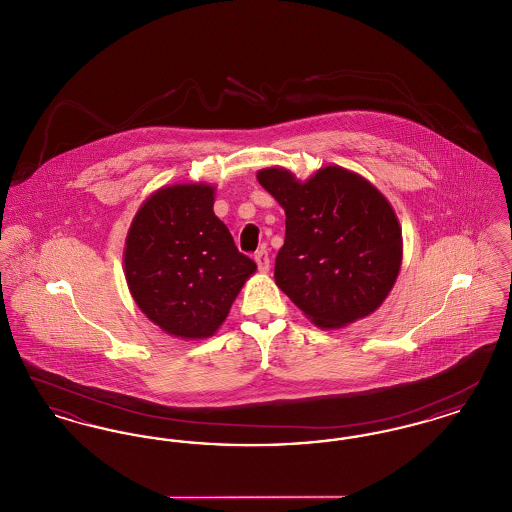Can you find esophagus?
Segmentation results:
<instances>
[{
    "mask_svg": "<svg viewBox=\"0 0 512 512\" xmlns=\"http://www.w3.org/2000/svg\"><path fill=\"white\" fill-rule=\"evenodd\" d=\"M253 259H255V263H257V267H259L261 272H267L268 267H270L267 249H259V251L253 255Z\"/></svg>",
    "mask_w": 512,
    "mask_h": 512,
    "instance_id": "esophagus-1",
    "label": "esophagus"
}]
</instances>
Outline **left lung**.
Here are the masks:
<instances>
[{
  "label": "left lung",
  "instance_id": "left-lung-1",
  "mask_svg": "<svg viewBox=\"0 0 512 512\" xmlns=\"http://www.w3.org/2000/svg\"><path fill=\"white\" fill-rule=\"evenodd\" d=\"M286 211V240L274 280L320 328H341L374 313L403 259L390 201L357 172L322 167L301 182L286 169L257 172Z\"/></svg>",
  "mask_w": 512,
  "mask_h": 512
}]
</instances>
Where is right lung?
I'll list each match as a JSON object with an SVG mask.
<instances>
[{
  "label": "right lung",
  "mask_w": 512,
  "mask_h": 512,
  "mask_svg": "<svg viewBox=\"0 0 512 512\" xmlns=\"http://www.w3.org/2000/svg\"><path fill=\"white\" fill-rule=\"evenodd\" d=\"M215 188L174 184L149 195L130 224L124 274L136 305L182 340L213 336L257 265L215 215Z\"/></svg>",
  "instance_id": "obj_1"
}]
</instances>
